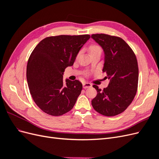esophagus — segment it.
<instances>
[{
    "label": "esophagus",
    "instance_id": "34e87169",
    "mask_svg": "<svg viewBox=\"0 0 159 159\" xmlns=\"http://www.w3.org/2000/svg\"><path fill=\"white\" fill-rule=\"evenodd\" d=\"M91 86H92V85H91V84H89V83H88V82H84V83H83V88H84V89L91 88Z\"/></svg>",
    "mask_w": 159,
    "mask_h": 159
}]
</instances>
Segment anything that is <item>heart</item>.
<instances>
[{
    "mask_svg": "<svg viewBox=\"0 0 159 159\" xmlns=\"http://www.w3.org/2000/svg\"><path fill=\"white\" fill-rule=\"evenodd\" d=\"M102 52V48H101V47L98 45L93 44V45H91L89 48L90 54L94 52ZM86 75H89V72H87V73H86Z\"/></svg>",
    "mask_w": 159,
    "mask_h": 159,
    "instance_id": "heart-1",
    "label": "heart"
}]
</instances>
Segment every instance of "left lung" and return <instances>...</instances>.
<instances>
[{
  "instance_id": "left-lung-1",
  "label": "left lung",
  "mask_w": 159,
  "mask_h": 159,
  "mask_svg": "<svg viewBox=\"0 0 159 159\" xmlns=\"http://www.w3.org/2000/svg\"><path fill=\"white\" fill-rule=\"evenodd\" d=\"M102 47L105 53L103 71L109 80L103 90L98 85L97 95L91 101L93 109L105 116L123 113L133 102L138 88L139 68L134 52L121 38L105 34L91 36Z\"/></svg>"
}]
</instances>
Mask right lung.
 Returning <instances> with one entry per match:
<instances>
[{
	"label": "right lung",
	"mask_w": 159,
	"mask_h": 159,
	"mask_svg": "<svg viewBox=\"0 0 159 159\" xmlns=\"http://www.w3.org/2000/svg\"><path fill=\"white\" fill-rule=\"evenodd\" d=\"M90 35H60L41 40L29 57L26 78L34 102L44 113L60 116L74 107L82 90L78 80L63 81L68 66H73Z\"/></svg>",
	"instance_id": "add662e5"
}]
</instances>
